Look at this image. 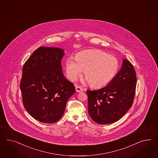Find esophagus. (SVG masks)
Listing matches in <instances>:
<instances>
[{
    "instance_id": "obj_1",
    "label": "esophagus",
    "mask_w": 158,
    "mask_h": 158,
    "mask_svg": "<svg viewBox=\"0 0 158 158\" xmlns=\"http://www.w3.org/2000/svg\"><path fill=\"white\" fill-rule=\"evenodd\" d=\"M75 89H76L77 92H78V93H81V92H82V91H83L81 87L80 86H78V85L75 86Z\"/></svg>"
}]
</instances>
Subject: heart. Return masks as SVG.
I'll return each mask as SVG.
<instances>
[{"instance_id":"1","label":"heart","mask_w":158,"mask_h":158,"mask_svg":"<svg viewBox=\"0 0 158 158\" xmlns=\"http://www.w3.org/2000/svg\"><path fill=\"white\" fill-rule=\"evenodd\" d=\"M76 60L70 57L65 61V71L71 81H74L84 70V75L90 85L95 88L106 85L117 73L119 63L117 58L100 50L79 52Z\"/></svg>"}]
</instances>
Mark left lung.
<instances>
[{"label": "left lung", "mask_w": 158, "mask_h": 158, "mask_svg": "<svg viewBox=\"0 0 158 158\" xmlns=\"http://www.w3.org/2000/svg\"><path fill=\"white\" fill-rule=\"evenodd\" d=\"M136 81L132 64L125 59L119 72L107 85L99 90L87 91L91 118L104 125L121 119L132 105Z\"/></svg>", "instance_id": "1"}]
</instances>
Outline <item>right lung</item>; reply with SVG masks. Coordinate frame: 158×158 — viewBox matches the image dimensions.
I'll return each mask as SVG.
<instances>
[{"label":"right lung","mask_w":158,"mask_h":158,"mask_svg":"<svg viewBox=\"0 0 158 158\" xmlns=\"http://www.w3.org/2000/svg\"><path fill=\"white\" fill-rule=\"evenodd\" d=\"M63 49L39 47L24 64L20 89L26 110L41 123L57 122L64 114L68 99L75 92L64 77Z\"/></svg>","instance_id":"1"}]
</instances>
